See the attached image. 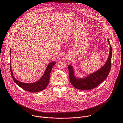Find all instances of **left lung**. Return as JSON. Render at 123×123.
<instances>
[{
	"label": "left lung",
	"mask_w": 123,
	"mask_h": 123,
	"mask_svg": "<svg viewBox=\"0 0 123 123\" xmlns=\"http://www.w3.org/2000/svg\"><path fill=\"white\" fill-rule=\"evenodd\" d=\"M108 41L110 45L108 58L105 64L96 72L84 77L78 78L75 75V71L72 65H68L70 82L76 89L81 90H90L95 88L106 79L111 71L112 56V48L109 39H108Z\"/></svg>",
	"instance_id": "left-lung-1"
}]
</instances>
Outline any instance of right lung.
I'll list each match as a JSON object with an SVG mask.
<instances>
[{
    "mask_svg": "<svg viewBox=\"0 0 123 123\" xmlns=\"http://www.w3.org/2000/svg\"><path fill=\"white\" fill-rule=\"evenodd\" d=\"M10 54V56L11 57V51ZM11 63L10 62V65L11 73L12 77L14 82L19 86L21 87L22 89H23L25 91L31 92H37L44 90L49 84V75L51 71V69L52 68V67H53L56 64V62L52 61L50 62L48 65L42 76L37 81L30 83L21 82L18 80H17L16 78H15L13 75Z\"/></svg>",
    "mask_w": 123,
    "mask_h": 123,
    "instance_id": "add662e5",
    "label": "right lung"
}]
</instances>
